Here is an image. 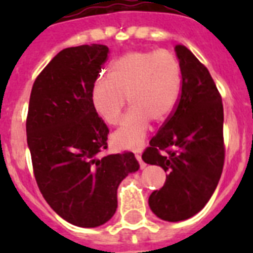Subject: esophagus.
<instances>
[{
  "label": "esophagus",
  "instance_id": "obj_1",
  "mask_svg": "<svg viewBox=\"0 0 253 253\" xmlns=\"http://www.w3.org/2000/svg\"><path fill=\"white\" fill-rule=\"evenodd\" d=\"M135 158H136V160H138L139 164H140V168H144V167H146V164H144L142 160V155H140V152H135Z\"/></svg>",
  "mask_w": 253,
  "mask_h": 253
}]
</instances>
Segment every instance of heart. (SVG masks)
Segmentation results:
<instances>
[{
	"instance_id": "obj_1",
	"label": "heart",
	"mask_w": 253,
	"mask_h": 253,
	"mask_svg": "<svg viewBox=\"0 0 253 253\" xmlns=\"http://www.w3.org/2000/svg\"><path fill=\"white\" fill-rule=\"evenodd\" d=\"M181 89L182 73L173 53L130 52L111 63L109 76L95 79L90 98L97 114L109 125H117L128 97L131 109L113 134V142L119 148H138L151 119L162 122L176 109Z\"/></svg>"
}]
</instances>
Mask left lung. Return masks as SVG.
Segmentation results:
<instances>
[{"label":"left lung","mask_w":253,"mask_h":253,"mask_svg":"<svg viewBox=\"0 0 253 253\" xmlns=\"http://www.w3.org/2000/svg\"><path fill=\"white\" fill-rule=\"evenodd\" d=\"M182 73L176 109L150 140L143 162L168 172L148 205L163 220L196 215L219 182L224 164L223 105L208 68L185 45L174 47Z\"/></svg>","instance_id":"1"}]
</instances>
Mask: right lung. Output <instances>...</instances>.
Masks as SVG:
<instances>
[{
	"instance_id": "add662e5",
	"label": "right lung",
	"mask_w": 253,
	"mask_h": 253,
	"mask_svg": "<svg viewBox=\"0 0 253 253\" xmlns=\"http://www.w3.org/2000/svg\"><path fill=\"white\" fill-rule=\"evenodd\" d=\"M107 53L103 44L60 51L34 83L26 119L38 188L53 211L79 227L106 223L121 181L139 169L132 152L99 156L109 128L90 90Z\"/></svg>"
}]
</instances>
